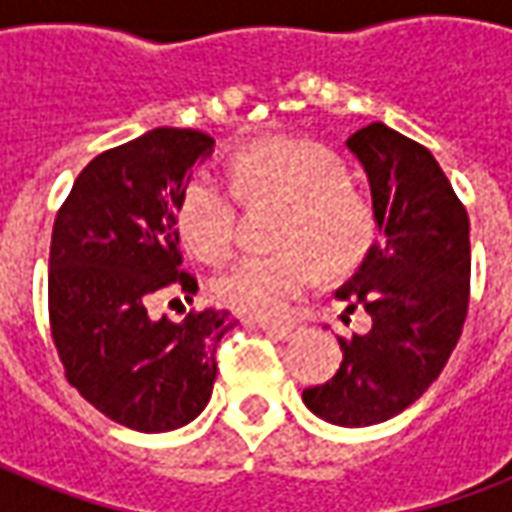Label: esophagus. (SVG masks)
I'll return each mask as SVG.
<instances>
[{
	"label": "esophagus",
	"mask_w": 512,
	"mask_h": 512,
	"mask_svg": "<svg viewBox=\"0 0 512 512\" xmlns=\"http://www.w3.org/2000/svg\"><path fill=\"white\" fill-rule=\"evenodd\" d=\"M257 328L263 330L266 336L271 339H291V336H297V325H291V322H257Z\"/></svg>",
	"instance_id": "34e87169"
}]
</instances>
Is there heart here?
<instances>
[{
	"label": "heart",
	"instance_id": "b5f03b06",
	"mask_svg": "<svg viewBox=\"0 0 512 512\" xmlns=\"http://www.w3.org/2000/svg\"><path fill=\"white\" fill-rule=\"evenodd\" d=\"M229 187L210 170L184 184L176 224L187 249L201 260H218L238 235V197L283 201L274 232L280 252L249 255L212 277L218 305L255 319H274L319 277L356 269L375 238V212L367 196L347 182L342 156L302 139H260L229 165Z\"/></svg>",
	"mask_w": 512,
	"mask_h": 512
}]
</instances>
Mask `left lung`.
<instances>
[{
    "label": "left lung",
    "instance_id": "8db88e82",
    "mask_svg": "<svg viewBox=\"0 0 512 512\" xmlns=\"http://www.w3.org/2000/svg\"><path fill=\"white\" fill-rule=\"evenodd\" d=\"M347 148L367 170L378 238L336 291L367 333L342 339L333 378L302 392L328 423L358 429L401 415L443 373L471 297L468 212L429 148L384 123L358 128ZM344 322L350 316H342Z\"/></svg>",
    "mask_w": 512,
    "mask_h": 512
}]
</instances>
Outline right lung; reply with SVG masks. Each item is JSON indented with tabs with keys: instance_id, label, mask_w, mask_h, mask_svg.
<instances>
[{
	"instance_id": "add662e5",
	"label": "right lung",
	"mask_w": 512,
	"mask_h": 512,
	"mask_svg": "<svg viewBox=\"0 0 512 512\" xmlns=\"http://www.w3.org/2000/svg\"><path fill=\"white\" fill-rule=\"evenodd\" d=\"M215 139L193 128H154L95 156L55 215L50 328L66 381L97 412L134 431L187 426L207 406L215 350L235 319L190 311L154 319L156 291L198 283L182 269L176 207L190 170Z\"/></svg>"
}]
</instances>
